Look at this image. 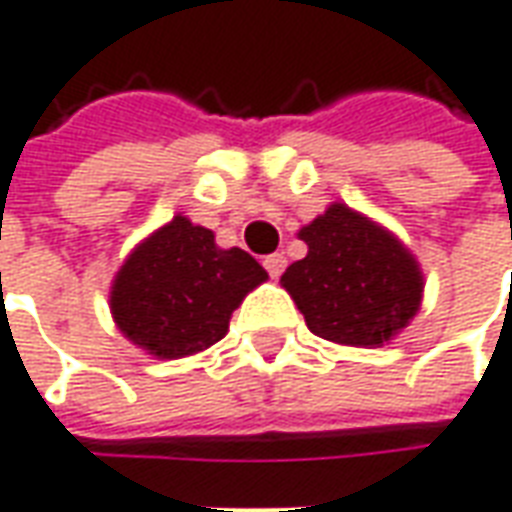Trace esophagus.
I'll return each mask as SVG.
<instances>
[{
  "label": "esophagus",
  "mask_w": 512,
  "mask_h": 512,
  "mask_svg": "<svg viewBox=\"0 0 512 512\" xmlns=\"http://www.w3.org/2000/svg\"><path fill=\"white\" fill-rule=\"evenodd\" d=\"M284 267H287L284 253H270V256H264V270H267L273 278L281 276V273H284Z\"/></svg>",
  "instance_id": "obj_1"
}]
</instances>
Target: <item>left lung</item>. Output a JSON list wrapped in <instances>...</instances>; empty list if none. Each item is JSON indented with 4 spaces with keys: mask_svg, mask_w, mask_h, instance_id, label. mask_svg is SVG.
Masks as SVG:
<instances>
[{
    "mask_svg": "<svg viewBox=\"0 0 512 512\" xmlns=\"http://www.w3.org/2000/svg\"><path fill=\"white\" fill-rule=\"evenodd\" d=\"M306 256L281 276L312 334L379 348L410 326L424 301V270L382 222L331 203L298 231Z\"/></svg>",
    "mask_w": 512,
    "mask_h": 512,
    "instance_id": "obj_1",
    "label": "left lung"
}]
</instances>
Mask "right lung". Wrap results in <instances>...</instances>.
I'll list each match as a JSON object with an SVG mask.
<instances>
[{
    "mask_svg": "<svg viewBox=\"0 0 512 512\" xmlns=\"http://www.w3.org/2000/svg\"><path fill=\"white\" fill-rule=\"evenodd\" d=\"M267 270L242 248H220L214 231L186 214L144 236L116 270L108 306L116 329L155 359H183L228 334L245 295Z\"/></svg>",
    "mask_w": 512,
    "mask_h": 512,
    "instance_id": "1",
    "label": "right lung"
}]
</instances>
